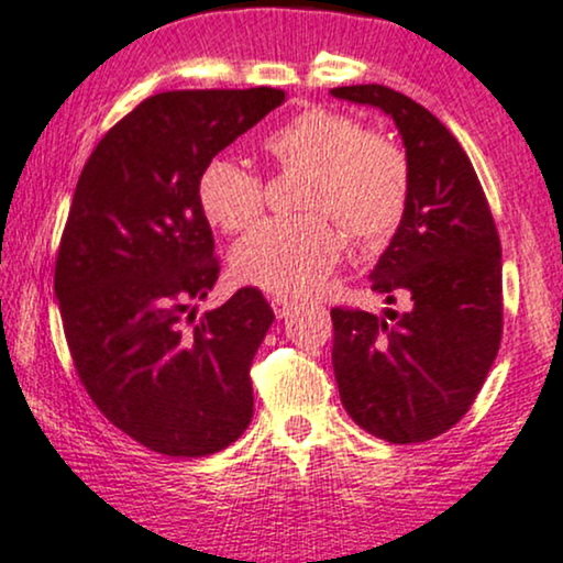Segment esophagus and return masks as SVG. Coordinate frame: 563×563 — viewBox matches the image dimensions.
I'll list each match as a JSON object with an SVG mask.
<instances>
[{"label":"esophagus","instance_id":"esophagus-1","mask_svg":"<svg viewBox=\"0 0 563 563\" xmlns=\"http://www.w3.org/2000/svg\"><path fill=\"white\" fill-rule=\"evenodd\" d=\"M271 306H274V313H276V319H287V316L292 313V308H295V300H289V297H282V295H276V297H271Z\"/></svg>","mask_w":563,"mask_h":563}]
</instances>
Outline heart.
<instances>
[{
    "label": "heart",
    "mask_w": 563,
    "mask_h": 563,
    "mask_svg": "<svg viewBox=\"0 0 563 563\" xmlns=\"http://www.w3.org/2000/svg\"><path fill=\"white\" fill-rule=\"evenodd\" d=\"M282 168L306 170L297 208L306 216L268 218L231 253L236 279L271 295L300 297L329 279L342 253L334 218L353 240H387L408 200V161L385 136L332 108H306L263 139ZM202 216L223 231L253 223L266 202L261 176L234 157H210L197 176ZM323 212L328 214L322 216Z\"/></svg>",
    "instance_id": "b5f03b06"
}]
</instances>
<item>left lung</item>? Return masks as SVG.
Segmentation results:
<instances>
[{
	"label": "left lung",
	"mask_w": 563,
	"mask_h": 563,
	"mask_svg": "<svg viewBox=\"0 0 563 563\" xmlns=\"http://www.w3.org/2000/svg\"><path fill=\"white\" fill-rule=\"evenodd\" d=\"M398 125L408 161L400 227L372 271L387 302L408 313L332 308V363L350 419L374 438L427 442L464 419L504 336V266L490 205L451 131L382 84L336 86Z\"/></svg>",
	"instance_id": "8db88e82"
}]
</instances>
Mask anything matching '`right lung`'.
<instances>
[{
    "instance_id": "right-lung-1",
    "label": "right lung",
    "mask_w": 563,
    "mask_h": 563,
    "mask_svg": "<svg viewBox=\"0 0 563 563\" xmlns=\"http://www.w3.org/2000/svg\"><path fill=\"white\" fill-rule=\"evenodd\" d=\"M282 102L271 86L147 97L76 184L55 263L73 366L104 419L155 453H218L253 419L250 366L274 310L242 287L195 319L221 271L197 176Z\"/></svg>"
}]
</instances>
